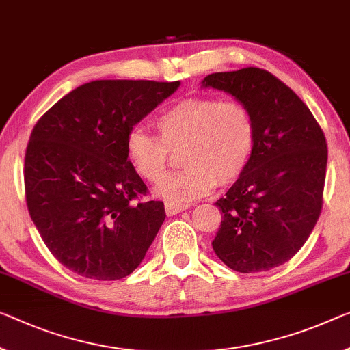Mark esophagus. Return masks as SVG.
<instances>
[{
	"label": "esophagus",
	"mask_w": 350,
	"mask_h": 350,
	"mask_svg": "<svg viewBox=\"0 0 350 350\" xmlns=\"http://www.w3.org/2000/svg\"><path fill=\"white\" fill-rule=\"evenodd\" d=\"M187 208H189V205H186V203L165 202V213H167V216H175V214H178L181 211H186Z\"/></svg>",
	"instance_id": "34e87169"
}]
</instances>
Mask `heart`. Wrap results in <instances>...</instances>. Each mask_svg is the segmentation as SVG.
Listing matches in <instances>:
<instances>
[{
    "label": "heart",
    "instance_id": "heart-1",
    "mask_svg": "<svg viewBox=\"0 0 350 350\" xmlns=\"http://www.w3.org/2000/svg\"><path fill=\"white\" fill-rule=\"evenodd\" d=\"M159 139L142 130L126 137V157L141 178L164 175L170 152H183L185 170L164 176L154 192L172 202L203 197L214 186L234 183L249 167L256 145V125L238 100L191 96L161 112L154 120Z\"/></svg>",
    "mask_w": 350,
    "mask_h": 350
}]
</instances>
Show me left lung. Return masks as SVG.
I'll return each mask as SVG.
<instances>
[{"instance_id": "obj_1", "label": "left lung", "mask_w": 350, "mask_h": 350, "mask_svg": "<svg viewBox=\"0 0 350 350\" xmlns=\"http://www.w3.org/2000/svg\"><path fill=\"white\" fill-rule=\"evenodd\" d=\"M202 89L234 96L256 125L249 167L216 202L222 220L213 250L236 272L269 271L291 260L318 222L327 169L324 133L304 101L266 70L211 73Z\"/></svg>"}]
</instances>
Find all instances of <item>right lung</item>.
Here are the masks:
<instances>
[{
	"instance_id": "add662e5",
	"label": "right lung",
	"mask_w": 350,
	"mask_h": 350,
	"mask_svg": "<svg viewBox=\"0 0 350 350\" xmlns=\"http://www.w3.org/2000/svg\"><path fill=\"white\" fill-rule=\"evenodd\" d=\"M180 84L96 79L36 123L25 157L26 203L51 254L78 275H130L157 238L164 203L133 202L147 186L128 161L126 137Z\"/></svg>"
}]
</instances>
